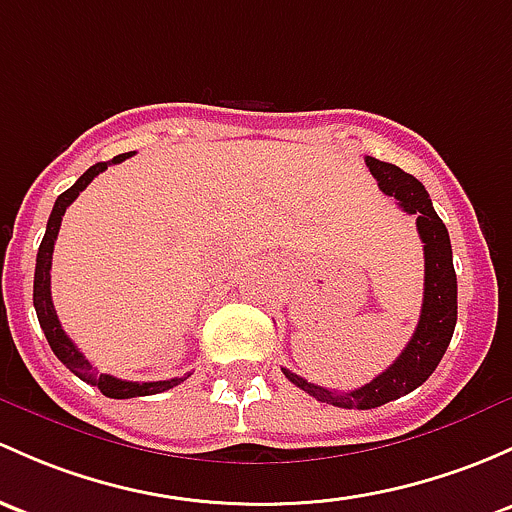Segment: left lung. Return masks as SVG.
<instances>
[{"label": "left lung", "mask_w": 512, "mask_h": 512, "mask_svg": "<svg viewBox=\"0 0 512 512\" xmlns=\"http://www.w3.org/2000/svg\"><path fill=\"white\" fill-rule=\"evenodd\" d=\"M365 164H368L370 174L378 179L380 191L385 196L395 198L397 206L405 213L417 215L419 238L424 242V301L419 324L400 358L385 373H380L378 378L358 390H328V387L309 383L292 370L282 368L289 383L309 392L319 402L343 407V410H373V407L417 390L437 370L456 326V272L454 260H451L449 230L434 211L427 188L395 164L373 157H365Z\"/></svg>", "instance_id": "left-lung-1"}]
</instances>
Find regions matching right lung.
<instances>
[{
	"label": "right lung",
	"mask_w": 512,
	"mask_h": 512,
	"mask_svg": "<svg viewBox=\"0 0 512 512\" xmlns=\"http://www.w3.org/2000/svg\"><path fill=\"white\" fill-rule=\"evenodd\" d=\"M132 157V152L127 154H117L112 161H98L95 166H90L83 176H80L75 184L63 191L61 196L56 198V206H53L51 218H48L46 225V235H43L41 247H39V255H36V272H34V306H36V316H39V324L46 333V341L51 346V351L56 353V358L66 365L71 373L78 375L80 380H85L88 385L98 387L105 397H112V400H127V397H144V395H157V392L171 390L179 383H184L188 375L184 378H171V380H157V383H132V380H120V378H112V375H98L93 370V365L88 363L83 353L78 351V346L66 336L63 331L61 321H58L56 309H53V301H51V260H53V245H56L58 238V230H61V220L66 208L71 206L75 198L80 196L85 186L95 179V176L102 174L110 164H120Z\"/></svg>",
	"instance_id": "add662e5"
}]
</instances>
